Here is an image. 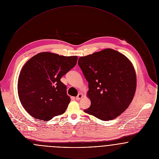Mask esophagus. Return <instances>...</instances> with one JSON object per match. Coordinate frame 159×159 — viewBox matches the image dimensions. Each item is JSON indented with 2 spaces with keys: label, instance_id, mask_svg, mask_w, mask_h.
<instances>
[{
  "label": "esophagus",
  "instance_id": "esophagus-1",
  "mask_svg": "<svg viewBox=\"0 0 159 159\" xmlns=\"http://www.w3.org/2000/svg\"><path fill=\"white\" fill-rule=\"evenodd\" d=\"M83 97V94H81V93H79V94L78 95V96L76 97V100H80Z\"/></svg>",
  "mask_w": 159,
  "mask_h": 159
}]
</instances>
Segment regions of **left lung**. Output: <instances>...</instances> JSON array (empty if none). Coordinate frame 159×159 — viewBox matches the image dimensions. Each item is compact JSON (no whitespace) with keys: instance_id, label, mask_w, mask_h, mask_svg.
Here are the masks:
<instances>
[{"instance_id":"8db88e82","label":"left lung","mask_w":159,"mask_h":159,"mask_svg":"<svg viewBox=\"0 0 159 159\" xmlns=\"http://www.w3.org/2000/svg\"><path fill=\"white\" fill-rule=\"evenodd\" d=\"M89 83L91 107L84 111L102 120L115 119L131 103L136 88L135 68L122 53L108 48L78 59Z\"/></svg>"}]
</instances>
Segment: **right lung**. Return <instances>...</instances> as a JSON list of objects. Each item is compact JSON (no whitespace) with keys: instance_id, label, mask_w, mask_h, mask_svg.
Returning a JSON list of instances; mask_svg holds the SVG:
<instances>
[{"instance_id":"right-lung-1","label":"right lung","mask_w":159,"mask_h":159,"mask_svg":"<svg viewBox=\"0 0 159 159\" xmlns=\"http://www.w3.org/2000/svg\"><path fill=\"white\" fill-rule=\"evenodd\" d=\"M78 57L40 52L23 66L18 92L23 108L33 117L49 120L65 113L70 102L61 79L77 62Z\"/></svg>"}]
</instances>
